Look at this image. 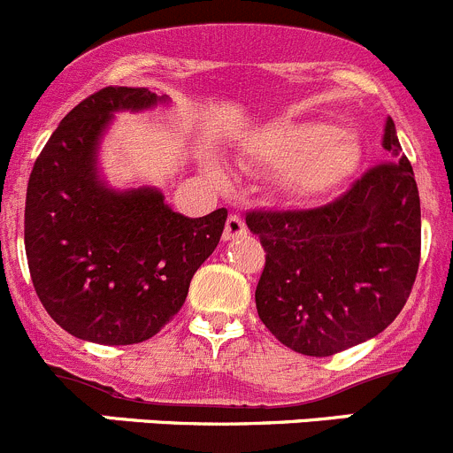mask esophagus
<instances>
[{"instance_id":"esophagus-1","label":"esophagus","mask_w":453,"mask_h":453,"mask_svg":"<svg viewBox=\"0 0 453 453\" xmlns=\"http://www.w3.org/2000/svg\"><path fill=\"white\" fill-rule=\"evenodd\" d=\"M246 233V225L242 220L240 213H231L226 218V226H225V240H235V237L244 235Z\"/></svg>"}]
</instances>
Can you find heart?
<instances>
[{
    "mask_svg": "<svg viewBox=\"0 0 453 453\" xmlns=\"http://www.w3.org/2000/svg\"><path fill=\"white\" fill-rule=\"evenodd\" d=\"M250 156L268 169H286L284 185L295 200H317L355 172L359 147L330 123L299 120L262 129L250 142Z\"/></svg>",
    "mask_w": 453,
    "mask_h": 453,
    "instance_id": "heart-1",
    "label": "heart"
}]
</instances>
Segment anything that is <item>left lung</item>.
Here are the masks:
<instances>
[{
	"label": "left lung",
	"mask_w": 453,
	"mask_h": 453,
	"mask_svg": "<svg viewBox=\"0 0 453 453\" xmlns=\"http://www.w3.org/2000/svg\"><path fill=\"white\" fill-rule=\"evenodd\" d=\"M383 147L392 160L324 207L246 213L266 250L257 315L290 350L330 357L368 342L410 297L420 262V200L392 119Z\"/></svg>",
	"instance_id": "obj_1"
}]
</instances>
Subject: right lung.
I'll return each instance as SVG.
<instances>
[{
  "label": "right lung",
  "instance_id": "add662e5",
  "mask_svg": "<svg viewBox=\"0 0 453 453\" xmlns=\"http://www.w3.org/2000/svg\"><path fill=\"white\" fill-rule=\"evenodd\" d=\"M160 101L147 88L89 94L30 173L24 242L33 286L48 315L85 342L129 346L160 333L225 231L226 209L185 218L158 189L114 191L98 178V142L114 111Z\"/></svg>",
  "mask_w": 453,
  "mask_h": 453
}]
</instances>
